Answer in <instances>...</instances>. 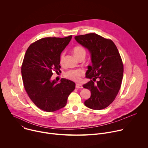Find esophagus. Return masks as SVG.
<instances>
[{
    "instance_id": "1",
    "label": "esophagus",
    "mask_w": 148,
    "mask_h": 148,
    "mask_svg": "<svg viewBox=\"0 0 148 148\" xmlns=\"http://www.w3.org/2000/svg\"><path fill=\"white\" fill-rule=\"evenodd\" d=\"M75 87L77 88H83V87H82V86L81 85V84H77V83L75 84Z\"/></svg>"
}]
</instances>
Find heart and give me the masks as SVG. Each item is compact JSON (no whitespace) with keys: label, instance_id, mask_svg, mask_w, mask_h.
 <instances>
[{"label":"heart","instance_id":"obj_1","mask_svg":"<svg viewBox=\"0 0 148 148\" xmlns=\"http://www.w3.org/2000/svg\"><path fill=\"white\" fill-rule=\"evenodd\" d=\"M73 53L77 58H79L81 56H86V51L82 46H76L73 49ZM65 53L63 52L61 54L60 57V62L61 64H64V61ZM84 71L82 69H77V70H70L65 73V76L66 78L78 81L79 80L80 77L83 75Z\"/></svg>","mask_w":148,"mask_h":148}]
</instances>
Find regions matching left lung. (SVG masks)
<instances>
[{
    "instance_id": "obj_1",
    "label": "left lung",
    "mask_w": 148,
    "mask_h": 148,
    "mask_svg": "<svg viewBox=\"0 0 148 148\" xmlns=\"http://www.w3.org/2000/svg\"><path fill=\"white\" fill-rule=\"evenodd\" d=\"M74 38L89 51L92 64L88 66L86 75L91 81L82 86L91 93L84 104L92 110L104 109L114 101L121 86L123 66L119 51L111 40L95 33Z\"/></svg>"
}]
</instances>
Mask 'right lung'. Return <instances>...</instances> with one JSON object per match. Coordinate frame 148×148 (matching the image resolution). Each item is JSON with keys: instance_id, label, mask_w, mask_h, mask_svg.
I'll return each mask as SVG.
<instances>
[{"instance_id": "obj_1", "label": "right lung", "mask_w": 148, "mask_h": 148, "mask_svg": "<svg viewBox=\"0 0 148 148\" xmlns=\"http://www.w3.org/2000/svg\"><path fill=\"white\" fill-rule=\"evenodd\" d=\"M72 36L64 38L46 37L27 49L22 66L24 87L30 99L40 109L54 112L66 106L67 98L75 88L71 80H51L54 71H60V57Z\"/></svg>"}]
</instances>
